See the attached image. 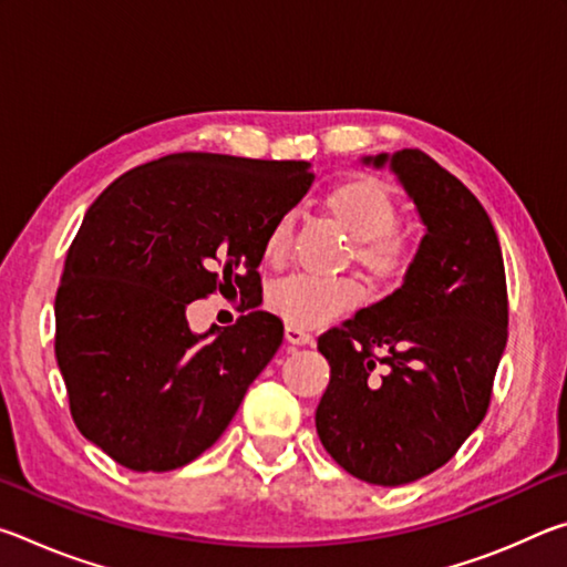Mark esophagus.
Masks as SVG:
<instances>
[{
  "mask_svg": "<svg viewBox=\"0 0 567 567\" xmlns=\"http://www.w3.org/2000/svg\"><path fill=\"white\" fill-rule=\"evenodd\" d=\"M285 338H287V342H292V344H310L312 342V334L307 332L305 328H297V324H287Z\"/></svg>",
  "mask_w": 567,
  "mask_h": 567,
  "instance_id": "obj_1",
  "label": "esophagus"
}]
</instances>
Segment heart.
I'll list each match as a JSON object with an SVG mask.
<instances>
[{
    "label": "heart",
    "instance_id": "obj_1",
    "mask_svg": "<svg viewBox=\"0 0 567 567\" xmlns=\"http://www.w3.org/2000/svg\"><path fill=\"white\" fill-rule=\"evenodd\" d=\"M324 205L354 237V262L372 282L392 285L405 277L417 260V243L398 223V199L380 177L354 175L332 185ZM295 215H277L262 243L270 265H282L292 243ZM272 312L297 328H318L362 302V285L348 275L297 272L270 290Z\"/></svg>",
    "mask_w": 567,
    "mask_h": 567
}]
</instances>
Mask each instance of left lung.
Masks as SVG:
<instances>
[{
  "instance_id": "obj_1",
  "label": "left lung",
  "mask_w": 567,
  "mask_h": 567,
  "mask_svg": "<svg viewBox=\"0 0 567 567\" xmlns=\"http://www.w3.org/2000/svg\"><path fill=\"white\" fill-rule=\"evenodd\" d=\"M388 159L427 233L400 290L318 338L330 385L315 425L352 477L395 487L443 467L491 408L507 285L473 192L420 150L364 162Z\"/></svg>"
}]
</instances>
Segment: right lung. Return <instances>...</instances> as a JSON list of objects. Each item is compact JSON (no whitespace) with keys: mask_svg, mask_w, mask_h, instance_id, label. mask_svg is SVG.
Listing matches in <instances>:
<instances>
[{"mask_svg":"<svg viewBox=\"0 0 567 567\" xmlns=\"http://www.w3.org/2000/svg\"><path fill=\"white\" fill-rule=\"evenodd\" d=\"M310 185L307 162L179 152L94 199L56 287L54 354L76 430L114 463L167 473L225 433L285 334L255 310L265 235ZM217 289L248 315L195 336L186 305Z\"/></svg>","mask_w":567,"mask_h":567,"instance_id":"obj_1","label":"right lung"}]
</instances>
